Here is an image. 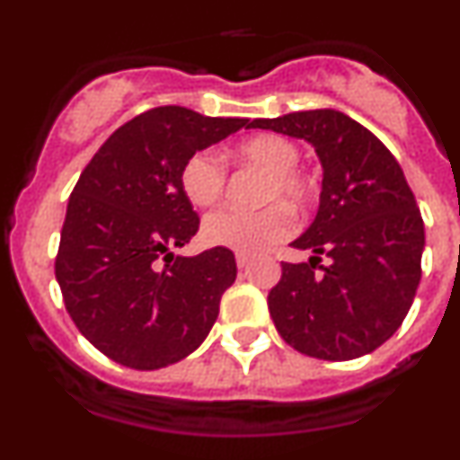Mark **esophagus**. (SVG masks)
Returning a JSON list of instances; mask_svg holds the SVG:
<instances>
[{
    "instance_id": "1",
    "label": "esophagus",
    "mask_w": 460,
    "mask_h": 460,
    "mask_svg": "<svg viewBox=\"0 0 460 460\" xmlns=\"http://www.w3.org/2000/svg\"><path fill=\"white\" fill-rule=\"evenodd\" d=\"M252 256H249V253H235V264H238V269H244V267H249V264H252Z\"/></svg>"
}]
</instances>
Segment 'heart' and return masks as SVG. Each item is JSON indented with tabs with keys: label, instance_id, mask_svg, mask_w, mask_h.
<instances>
[{
	"label": "heart",
	"instance_id": "1",
	"mask_svg": "<svg viewBox=\"0 0 460 460\" xmlns=\"http://www.w3.org/2000/svg\"><path fill=\"white\" fill-rule=\"evenodd\" d=\"M229 157L240 166H252L264 173L260 200L287 202L300 208L312 198V184L296 164L300 148L289 137L278 133H258L244 137L229 148ZM226 169L211 151H198L184 162L180 171V187L187 200L196 207H211L225 191ZM291 216L282 204H267L258 211L220 208L204 217L200 235L208 247H226L234 252L256 253L269 244L287 238Z\"/></svg>",
	"mask_w": 460,
	"mask_h": 460
}]
</instances>
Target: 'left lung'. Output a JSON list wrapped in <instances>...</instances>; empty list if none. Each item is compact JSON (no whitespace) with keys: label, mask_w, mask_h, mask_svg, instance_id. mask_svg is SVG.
Returning a JSON list of instances; mask_svg holds the SVG:
<instances>
[{"label":"left lung","mask_w":460,"mask_h":460,"mask_svg":"<svg viewBox=\"0 0 460 460\" xmlns=\"http://www.w3.org/2000/svg\"><path fill=\"white\" fill-rule=\"evenodd\" d=\"M252 128L305 140L323 166L318 213L291 243L309 262H282L269 291L278 333L300 354L351 360L394 336L420 282L425 226L396 157L333 109L253 119ZM328 267L316 272L319 256Z\"/></svg>","instance_id":"8db88e82"}]
</instances>
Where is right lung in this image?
I'll list each match as a JSON object with an SVG mask.
<instances>
[{
    "label": "right lung",
    "mask_w": 460,
    "mask_h": 460,
    "mask_svg": "<svg viewBox=\"0 0 460 460\" xmlns=\"http://www.w3.org/2000/svg\"><path fill=\"white\" fill-rule=\"evenodd\" d=\"M243 127L249 119L160 106L119 127L82 171L55 278L82 336L115 363L142 372L166 367L211 332L238 269L225 247L173 253L200 225L180 171L193 153Z\"/></svg>",
    "instance_id": "add662e5"
}]
</instances>
